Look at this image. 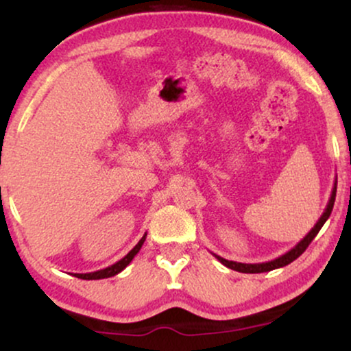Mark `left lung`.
<instances>
[{"instance_id":"left-lung-1","label":"left lung","mask_w":351,"mask_h":351,"mask_svg":"<svg viewBox=\"0 0 351 351\" xmlns=\"http://www.w3.org/2000/svg\"><path fill=\"white\" fill-rule=\"evenodd\" d=\"M335 196H337V181H335V184H333L332 195H330V199H328L327 208H325L324 215L320 216V219L317 221L315 226H313L312 229H310L308 234L305 236L304 239H302L300 243L295 245V247H292L291 251L285 252L284 256L277 257V259L269 261V263H261V264H244V263H236V261H228V259H224V257L217 256V254H213V256H215L216 259L219 261L221 264L226 265V267L232 269V271H237V272H244V274H261V272H269V271H274V269L284 267V265H287V264L293 263V261H295L297 257H299L300 254L304 252L305 249L308 247V244L312 243L313 237H315V236L318 234V231H320L322 226H324L325 221H327L328 217H330V215H332L333 203H335Z\"/></svg>"}]
</instances>
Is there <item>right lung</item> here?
<instances>
[{
  "label": "right lung",
  "mask_w": 351,
  "mask_h": 351,
  "mask_svg": "<svg viewBox=\"0 0 351 351\" xmlns=\"http://www.w3.org/2000/svg\"><path fill=\"white\" fill-rule=\"evenodd\" d=\"M145 239H147V232H145L142 239H140L138 243H136L135 247L132 249V251L128 252L127 256L122 257V259H120L119 263H115V264L108 265V267H106V269H100V271H95V272H87V274H74V276H75V277H79V279H84V280L107 279V277H114V276H117V274L122 272L123 269L127 267V265L132 263V259H134V257L136 256V254H138L140 249H142V245H143V243H145Z\"/></svg>",
  "instance_id": "obj_1"
}]
</instances>
